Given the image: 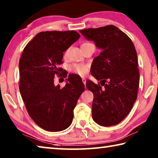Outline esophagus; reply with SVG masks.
Returning <instances> with one entry per match:
<instances>
[{
  "label": "esophagus",
  "instance_id": "34e87169",
  "mask_svg": "<svg viewBox=\"0 0 158 158\" xmlns=\"http://www.w3.org/2000/svg\"><path fill=\"white\" fill-rule=\"evenodd\" d=\"M82 81H83V83H84V84L85 85V83H86V81H85V79H82Z\"/></svg>",
  "mask_w": 158,
  "mask_h": 158
}]
</instances>
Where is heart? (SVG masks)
Listing matches in <instances>:
<instances>
[{"label":"heart","instance_id":"1","mask_svg":"<svg viewBox=\"0 0 158 158\" xmlns=\"http://www.w3.org/2000/svg\"><path fill=\"white\" fill-rule=\"evenodd\" d=\"M89 42H84L81 44L82 46H84V45L89 44ZM68 49H66L65 52H63V56L66 57L68 53ZM69 69L70 70L73 72V73L79 74L80 76H84L85 74L88 73V70H89V67L86 65H83V64H73L70 67H69Z\"/></svg>","mask_w":158,"mask_h":158}]
</instances>
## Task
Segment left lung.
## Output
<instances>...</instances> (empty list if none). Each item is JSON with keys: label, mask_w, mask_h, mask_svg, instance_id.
<instances>
[{"label": "left lung", "mask_w": 158, "mask_h": 158, "mask_svg": "<svg viewBox=\"0 0 158 158\" xmlns=\"http://www.w3.org/2000/svg\"><path fill=\"white\" fill-rule=\"evenodd\" d=\"M79 32L101 49L90 68L100 84L86 82L93 93V119L102 126L115 125L129 114L137 98L139 72L135 47L130 37L113 25Z\"/></svg>", "instance_id": "1"}]
</instances>
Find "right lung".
I'll list each match as a JSON object with an SVG mask.
<instances>
[{
    "mask_svg": "<svg viewBox=\"0 0 158 158\" xmlns=\"http://www.w3.org/2000/svg\"><path fill=\"white\" fill-rule=\"evenodd\" d=\"M79 37L74 31L40 32L26 44L20 58L21 98L34 122L49 132H59L71 125L73 110L85 89L81 79L74 74H69L63 89L53 83L56 74L64 77L58 67L63 64V52Z\"/></svg>",
    "mask_w": 158,
    "mask_h": 158,
    "instance_id": "1",
    "label": "right lung"
}]
</instances>
